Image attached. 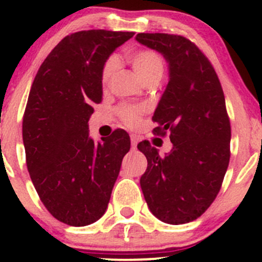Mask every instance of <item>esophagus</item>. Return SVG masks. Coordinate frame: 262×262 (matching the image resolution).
<instances>
[{
	"label": "esophagus",
	"instance_id": "esophagus-1",
	"mask_svg": "<svg viewBox=\"0 0 262 262\" xmlns=\"http://www.w3.org/2000/svg\"><path fill=\"white\" fill-rule=\"evenodd\" d=\"M130 141H132V148H133V149H136L137 144H138V138H137L136 136H132Z\"/></svg>",
	"mask_w": 262,
	"mask_h": 262
}]
</instances>
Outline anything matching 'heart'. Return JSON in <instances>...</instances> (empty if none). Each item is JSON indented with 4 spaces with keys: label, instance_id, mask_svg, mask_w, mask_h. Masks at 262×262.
<instances>
[{
    "label": "heart",
    "instance_id": "b5f03b06",
    "mask_svg": "<svg viewBox=\"0 0 262 262\" xmlns=\"http://www.w3.org/2000/svg\"><path fill=\"white\" fill-rule=\"evenodd\" d=\"M129 62L137 71L139 77L144 82L160 80L165 72V60L162 55L152 49H141L129 54ZM116 68H118V58L115 55H110L106 58L101 68V84L106 87L112 81ZM144 105H120L118 107V115L125 125L136 126L138 125L141 116L146 113Z\"/></svg>",
    "mask_w": 262,
    "mask_h": 262
}]
</instances>
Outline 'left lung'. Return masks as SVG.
I'll list each match as a JSON object with an SVG mask.
<instances>
[{"mask_svg": "<svg viewBox=\"0 0 262 262\" xmlns=\"http://www.w3.org/2000/svg\"><path fill=\"white\" fill-rule=\"evenodd\" d=\"M136 40L168 63L167 87L152 119L155 133L170 130L172 143L163 157L149 142L138 144L148 161L142 191L160 221L189 223L210 207L228 168L231 123L223 90L212 63L189 39L141 33Z\"/></svg>", "mask_w": 262, "mask_h": 262, "instance_id": "left-lung-1", "label": "left lung"}]
</instances>
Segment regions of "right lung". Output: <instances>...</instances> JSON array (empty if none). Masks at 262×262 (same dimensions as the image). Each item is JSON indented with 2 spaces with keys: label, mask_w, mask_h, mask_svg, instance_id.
I'll return each instance as SVG.
<instances>
[{
  "label": "right lung",
  "mask_w": 262,
  "mask_h": 262,
  "mask_svg": "<svg viewBox=\"0 0 262 262\" xmlns=\"http://www.w3.org/2000/svg\"><path fill=\"white\" fill-rule=\"evenodd\" d=\"M132 31L84 30L63 38L34 78L23 119L26 166L48 212L73 227L104 215L130 139L123 129L95 143L92 105L101 102V68Z\"/></svg>",
  "instance_id": "obj_1"
}]
</instances>
